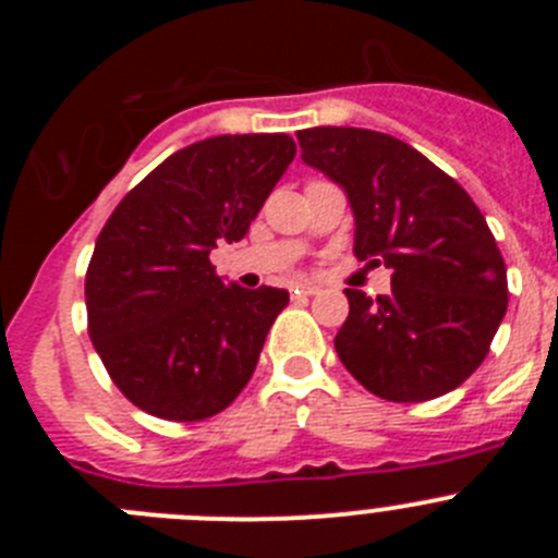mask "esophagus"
<instances>
[{"label":"esophagus","mask_w":558,"mask_h":558,"mask_svg":"<svg viewBox=\"0 0 558 558\" xmlns=\"http://www.w3.org/2000/svg\"><path fill=\"white\" fill-rule=\"evenodd\" d=\"M295 295H315L318 293V284H313V282H304V284H295V290H293Z\"/></svg>","instance_id":"esophagus-1"}]
</instances>
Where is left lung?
<instances>
[{
    "label": "left lung",
    "mask_w": 558,
    "mask_h": 558,
    "mask_svg": "<svg viewBox=\"0 0 558 558\" xmlns=\"http://www.w3.org/2000/svg\"><path fill=\"white\" fill-rule=\"evenodd\" d=\"M295 136L304 165L347 192L354 256L391 268V293L377 302L343 290L340 363L388 402H425L458 388L489 354L509 307L506 263L475 201L388 133L324 125Z\"/></svg>",
    "instance_id": "obj_1"
}]
</instances>
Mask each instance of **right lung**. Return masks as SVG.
I'll return each mask as SVG.
<instances>
[{
	"label": "right lung",
	"instance_id": "add662e5",
	"mask_svg": "<svg viewBox=\"0 0 558 558\" xmlns=\"http://www.w3.org/2000/svg\"><path fill=\"white\" fill-rule=\"evenodd\" d=\"M295 156L288 133L211 136L128 192L86 270L88 338L133 405L170 422L229 408L288 290L223 284L211 248L236 243Z\"/></svg>",
	"mask_w": 558,
	"mask_h": 558
}]
</instances>
